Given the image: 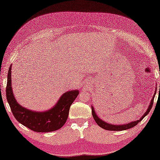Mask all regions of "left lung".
Instances as JSON below:
<instances>
[{"label": "left lung", "instance_id": "8db88e82", "mask_svg": "<svg viewBox=\"0 0 160 160\" xmlns=\"http://www.w3.org/2000/svg\"><path fill=\"white\" fill-rule=\"evenodd\" d=\"M156 89H157V88H156ZM155 94H156V92H155L154 96H153V97H152V100H151V102H150V104H149V106L147 108V111L145 112L143 116H142V118L140 119V120H138L137 121H132V122H131L130 123L121 124V125H114V124H108V123H107V122L103 121L102 120H101V119L98 116L96 113L95 112L93 107L91 106V108H92V115H93L95 121H96V122L97 123V124L98 126H100L101 128H102L104 129H106V130H108V131H124V130H127V129H128V128H131L132 127H135V126H136L139 123V122L142 121V119H143L146 116V115L148 114L149 111L151 110V108L152 107V104H153L154 98H155Z\"/></svg>", "mask_w": 160, "mask_h": 160}]
</instances>
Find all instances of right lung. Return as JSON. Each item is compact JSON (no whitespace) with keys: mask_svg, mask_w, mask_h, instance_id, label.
Here are the masks:
<instances>
[{"mask_svg":"<svg viewBox=\"0 0 160 160\" xmlns=\"http://www.w3.org/2000/svg\"><path fill=\"white\" fill-rule=\"evenodd\" d=\"M12 65L8 74L6 98L13 116L20 124L31 130L51 132L60 129L67 120L71 105L79 94V91L72 90L63 93L55 106L46 111H33L21 106L13 96L12 88Z\"/></svg>","mask_w":160,"mask_h":160,"instance_id":"1","label":"right lung"}]
</instances>
